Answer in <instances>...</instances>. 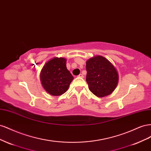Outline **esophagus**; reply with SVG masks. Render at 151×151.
<instances>
[{"instance_id":"obj_1","label":"esophagus","mask_w":151,"mask_h":151,"mask_svg":"<svg viewBox=\"0 0 151 151\" xmlns=\"http://www.w3.org/2000/svg\"><path fill=\"white\" fill-rule=\"evenodd\" d=\"M78 77H84V76H83V74H80L78 76Z\"/></svg>"}]
</instances>
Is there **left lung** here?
Instances as JSON below:
<instances>
[{
  "label": "left lung",
  "instance_id": "1",
  "mask_svg": "<svg viewBox=\"0 0 151 151\" xmlns=\"http://www.w3.org/2000/svg\"><path fill=\"white\" fill-rule=\"evenodd\" d=\"M86 82L95 96L103 98L111 94L116 88L118 73L107 58L96 55L86 61Z\"/></svg>",
  "mask_w": 151,
  "mask_h": 151
}]
</instances>
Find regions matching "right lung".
Wrapping results in <instances>:
<instances>
[{"mask_svg":"<svg viewBox=\"0 0 151 151\" xmlns=\"http://www.w3.org/2000/svg\"><path fill=\"white\" fill-rule=\"evenodd\" d=\"M66 58L54 57L48 61L40 72L41 83L50 95L58 96L65 93L74 79L66 67Z\"/></svg>","mask_w":151,"mask_h":151,"instance_id":"add662e5","label":"right lung"}]
</instances>
